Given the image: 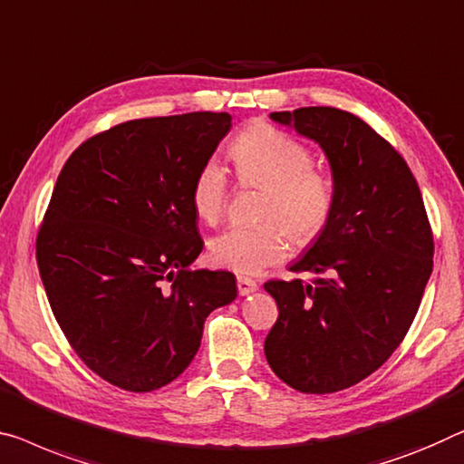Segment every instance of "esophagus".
<instances>
[{
    "label": "esophagus",
    "mask_w": 464,
    "mask_h": 464,
    "mask_svg": "<svg viewBox=\"0 0 464 464\" xmlns=\"http://www.w3.org/2000/svg\"><path fill=\"white\" fill-rule=\"evenodd\" d=\"M237 284H238V292L242 296H248V295H253V292H256V282L255 280H251V277H238L237 280Z\"/></svg>",
    "instance_id": "34e87169"
}]
</instances>
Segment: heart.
Segmentation results:
<instances>
[{
	"label": "heart",
	"mask_w": 464,
	"mask_h": 464,
	"mask_svg": "<svg viewBox=\"0 0 464 464\" xmlns=\"http://www.w3.org/2000/svg\"><path fill=\"white\" fill-rule=\"evenodd\" d=\"M237 178L245 187L266 190L256 227H230L209 242L213 266L253 276L282 261L288 251L284 232L296 246L315 240L332 216L334 182L311 166L303 142L269 124H253L230 145ZM227 201V178L216 160L205 161L192 180L190 203L205 224H218Z\"/></svg>",
	"instance_id": "obj_1"
}]
</instances>
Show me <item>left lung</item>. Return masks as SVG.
Returning <instances> with one entry per match:
<instances>
[{
  "label": "left lung",
  "mask_w": 464,
  "mask_h": 464,
  "mask_svg": "<svg viewBox=\"0 0 464 464\" xmlns=\"http://www.w3.org/2000/svg\"><path fill=\"white\" fill-rule=\"evenodd\" d=\"M269 118L322 147L334 208L290 266L311 280L266 284L280 311L266 356L290 388L332 394L377 372L409 332L433 267L431 227L406 161L361 118L336 108Z\"/></svg>",
  "instance_id": "left-lung-1"
}]
</instances>
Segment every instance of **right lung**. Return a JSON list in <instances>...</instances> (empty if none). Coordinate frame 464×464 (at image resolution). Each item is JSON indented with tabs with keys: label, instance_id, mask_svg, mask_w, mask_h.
<instances>
[{
	"label": "right lung",
	"instance_id": "1",
	"mask_svg": "<svg viewBox=\"0 0 464 464\" xmlns=\"http://www.w3.org/2000/svg\"><path fill=\"white\" fill-rule=\"evenodd\" d=\"M230 126L226 111L130 120L62 168L37 237L39 274L70 346L111 386L174 382L209 313L238 295L234 274L190 267L203 251L192 180Z\"/></svg>",
	"mask_w": 464,
	"mask_h": 464
}]
</instances>
